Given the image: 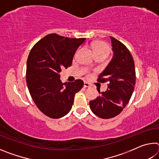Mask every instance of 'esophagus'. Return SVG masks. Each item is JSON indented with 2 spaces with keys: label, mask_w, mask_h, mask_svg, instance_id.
Masks as SVG:
<instances>
[{
  "label": "esophagus",
  "mask_w": 159,
  "mask_h": 159,
  "mask_svg": "<svg viewBox=\"0 0 159 159\" xmlns=\"http://www.w3.org/2000/svg\"><path fill=\"white\" fill-rule=\"evenodd\" d=\"M89 87H90V83L88 82H85L84 83V88H89Z\"/></svg>",
  "instance_id": "34e87169"
}]
</instances>
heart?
<instances>
[{
	"instance_id": "1",
	"label": "heart",
	"mask_w": 159,
	"mask_h": 159,
	"mask_svg": "<svg viewBox=\"0 0 159 159\" xmlns=\"http://www.w3.org/2000/svg\"><path fill=\"white\" fill-rule=\"evenodd\" d=\"M93 52L96 55H103L107 57L110 52V47L107 43L101 41L94 42L91 45Z\"/></svg>"
}]
</instances>
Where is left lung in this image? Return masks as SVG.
I'll return each mask as SVG.
<instances>
[{
	"label": "left lung",
	"mask_w": 159,
	"mask_h": 159,
	"mask_svg": "<svg viewBox=\"0 0 159 159\" xmlns=\"http://www.w3.org/2000/svg\"><path fill=\"white\" fill-rule=\"evenodd\" d=\"M114 56L108 65L99 75L98 82H108L105 92L90 102L94 114L107 119L120 114L129 102L135 85L134 60L127 47L121 42L110 36Z\"/></svg>",
	"instance_id": "obj_1"
}]
</instances>
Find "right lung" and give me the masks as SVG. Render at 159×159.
<instances>
[{
  "label": "right lung",
  "instance_id": "obj_1",
  "mask_svg": "<svg viewBox=\"0 0 159 159\" xmlns=\"http://www.w3.org/2000/svg\"><path fill=\"white\" fill-rule=\"evenodd\" d=\"M86 39H70L50 34L32 48L26 62L29 93L39 109L51 118L64 116L71 109L82 80L63 83L60 73L71 66L76 50Z\"/></svg>",
  "mask_w": 159,
  "mask_h": 159
}]
</instances>
